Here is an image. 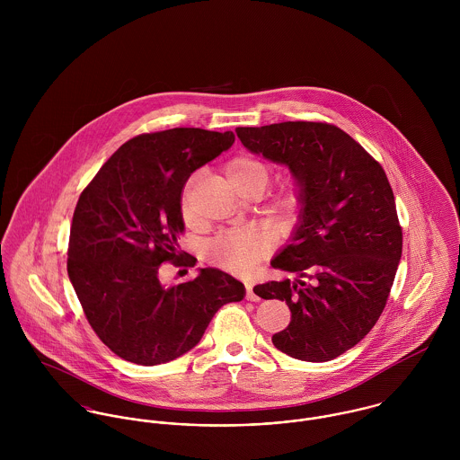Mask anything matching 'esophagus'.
<instances>
[{"instance_id": "34e87169", "label": "esophagus", "mask_w": 460, "mask_h": 460, "mask_svg": "<svg viewBox=\"0 0 460 460\" xmlns=\"http://www.w3.org/2000/svg\"><path fill=\"white\" fill-rule=\"evenodd\" d=\"M246 299L248 301H259V296L255 294V288L250 283H246Z\"/></svg>"}]
</instances>
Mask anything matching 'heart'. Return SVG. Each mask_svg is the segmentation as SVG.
I'll return each instance as SVG.
<instances>
[{
    "mask_svg": "<svg viewBox=\"0 0 460 460\" xmlns=\"http://www.w3.org/2000/svg\"><path fill=\"white\" fill-rule=\"evenodd\" d=\"M226 177L230 184L243 193L244 190L250 188H259L262 190L269 182L270 170L269 166L248 155L235 157L228 163L226 166ZM195 186V179H191L184 191H182V199H181V208L186 223L195 221L193 207H191V190ZM301 205V195L296 188H288L283 193H279L272 201V212L281 216V217H290ZM269 239L263 235L262 232L255 228H235L219 234L214 237L207 246H205V255L207 259L226 270L232 272H248L252 270L257 263L262 261L265 253L269 252Z\"/></svg>",
    "mask_w": 460,
    "mask_h": 460,
    "instance_id": "obj_1",
    "label": "heart"
}]
</instances>
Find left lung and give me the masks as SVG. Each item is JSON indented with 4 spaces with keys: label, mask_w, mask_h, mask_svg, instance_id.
Listing matches in <instances>:
<instances>
[{
    "label": "left lung",
    "mask_w": 460,
    "mask_h": 460,
    "mask_svg": "<svg viewBox=\"0 0 460 460\" xmlns=\"http://www.w3.org/2000/svg\"><path fill=\"white\" fill-rule=\"evenodd\" d=\"M235 132L250 152L288 166L301 195L290 243L270 261L297 279L255 287L257 296L285 301L292 314L272 343L296 359H334L376 326L394 285L402 228L388 177L331 124L281 122Z\"/></svg>",
    "instance_id": "1"
}]
</instances>
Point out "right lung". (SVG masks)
I'll return each instance as SVG.
<instances>
[{"mask_svg": "<svg viewBox=\"0 0 460 460\" xmlns=\"http://www.w3.org/2000/svg\"><path fill=\"white\" fill-rule=\"evenodd\" d=\"M234 141L232 131L197 128L139 134L77 199L66 272L90 326L122 359L154 367L186 354L223 305L246 296L239 279L214 267L179 285L159 281L161 263L197 262L177 252L182 190Z\"/></svg>", "mask_w": 460, "mask_h": 460, "instance_id": "1", "label": "right lung"}]
</instances>
